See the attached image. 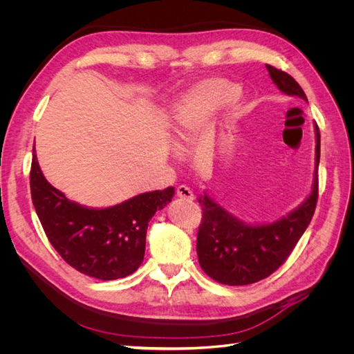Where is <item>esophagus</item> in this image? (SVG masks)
<instances>
[{
  "label": "esophagus",
  "mask_w": 354,
  "mask_h": 354,
  "mask_svg": "<svg viewBox=\"0 0 354 354\" xmlns=\"http://www.w3.org/2000/svg\"><path fill=\"white\" fill-rule=\"evenodd\" d=\"M177 196L181 198V199H186V201H192L194 199V192H192V189L186 185H181L177 187Z\"/></svg>",
  "instance_id": "1"
}]
</instances>
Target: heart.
Listing matches in <instances>:
<instances>
[{
    "mask_svg": "<svg viewBox=\"0 0 354 354\" xmlns=\"http://www.w3.org/2000/svg\"><path fill=\"white\" fill-rule=\"evenodd\" d=\"M239 93V87L226 78H211L198 84L177 104L174 118L177 127V145L185 142L189 134L230 102Z\"/></svg>",
    "mask_w": 354,
    "mask_h": 354,
    "instance_id": "heart-1",
    "label": "heart"
}]
</instances>
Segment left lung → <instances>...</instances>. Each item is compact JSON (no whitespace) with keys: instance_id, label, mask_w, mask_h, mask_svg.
I'll use <instances>...</instances> for the list:
<instances>
[{"instance_id":"left-lung-1","label":"left lung","mask_w":354,"mask_h":354,"mask_svg":"<svg viewBox=\"0 0 354 354\" xmlns=\"http://www.w3.org/2000/svg\"><path fill=\"white\" fill-rule=\"evenodd\" d=\"M276 87L288 95L307 102L299 84L286 72L266 65ZM316 131V168L313 189L308 198L286 217L270 224L250 226L229 214L207 194L198 199L202 207V221L198 229V260L214 281L238 286L266 279L286 261L297 242L303 236L316 209L320 159V134Z\"/></svg>"}]
</instances>
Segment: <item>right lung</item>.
Instances as JSON below:
<instances>
[{
    "label": "right lung",
    "instance_id": "add662e5",
    "mask_svg": "<svg viewBox=\"0 0 354 354\" xmlns=\"http://www.w3.org/2000/svg\"><path fill=\"white\" fill-rule=\"evenodd\" d=\"M30 196L42 229L62 259L84 274L115 281L142 264L147 224L171 202L174 187L147 192L109 208H87L48 183L34 153Z\"/></svg>",
    "mask_w": 354,
    "mask_h": 354
}]
</instances>
